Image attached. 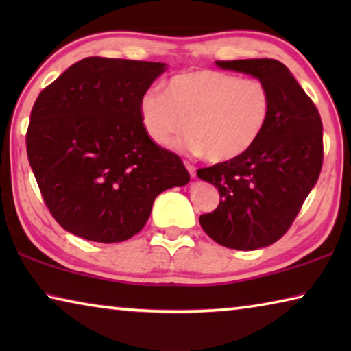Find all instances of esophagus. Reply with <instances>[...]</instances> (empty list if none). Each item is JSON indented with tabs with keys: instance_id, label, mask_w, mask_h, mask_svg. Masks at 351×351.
Segmentation results:
<instances>
[{
	"instance_id": "1",
	"label": "esophagus",
	"mask_w": 351,
	"mask_h": 351,
	"mask_svg": "<svg viewBox=\"0 0 351 351\" xmlns=\"http://www.w3.org/2000/svg\"><path fill=\"white\" fill-rule=\"evenodd\" d=\"M186 164V167H187V170H189V173H190V176H197V167H195L193 164H190V162H184Z\"/></svg>"
}]
</instances>
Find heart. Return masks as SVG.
Instances as JSON below:
<instances>
[{"mask_svg": "<svg viewBox=\"0 0 351 351\" xmlns=\"http://www.w3.org/2000/svg\"><path fill=\"white\" fill-rule=\"evenodd\" d=\"M272 93L260 79L217 69H190L170 77L164 94L139 100L141 122L154 144L170 147L187 132L189 147L212 162L232 161L257 144L272 114Z\"/></svg>", "mask_w": 351, "mask_h": 351, "instance_id": "b5f03b06", "label": "heart"}]
</instances>
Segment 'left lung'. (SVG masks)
<instances>
[{
	"mask_svg": "<svg viewBox=\"0 0 351 351\" xmlns=\"http://www.w3.org/2000/svg\"><path fill=\"white\" fill-rule=\"evenodd\" d=\"M223 69L251 74L272 93L265 133L243 156L198 169L213 184L219 204L199 224L218 245L252 251L288 232L322 170V121L313 100L282 62L274 58L218 60Z\"/></svg>",
	"mask_w": 351,
	"mask_h": 351,
	"instance_id": "left-lung-1",
	"label": "left lung"
}]
</instances>
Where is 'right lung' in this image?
<instances>
[{"instance_id":"1","label":"right lung","mask_w":351,"mask_h":351,"mask_svg":"<svg viewBox=\"0 0 351 351\" xmlns=\"http://www.w3.org/2000/svg\"><path fill=\"white\" fill-rule=\"evenodd\" d=\"M164 63L86 57L38 94L26 133L27 159L51 215L99 243L132 239L154 198L186 186L176 153L148 138L139 100Z\"/></svg>"}]
</instances>
